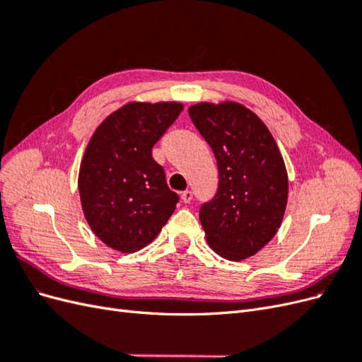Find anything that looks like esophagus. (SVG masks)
<instances>
[{"instance_id": "1", "label": "esophagus", "mask_w": 362, "mask_h": 362, "mask_svg": "<svg viewBox=\"0 0 362 362\" xmlns=\"http://www.w3.org/2000/svg\"><path fill=\"white\" fill-rule=\"evenodd\" d=\"M192 199H193V192H192V190H185V192H182V194H181V201H182L184 204H189Z\"/></svg>"}]
</instances>
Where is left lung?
<instances>
[{
	"label": "left lung",
	"instance_id": "1",
	"mask_svg": "<svg viewBox=\"0 0 362 362\" xmlns=\"http://www.w3.org/2000/svg\"><path fill=\"white\" fill-rule=\"evenodd\" d=\"M189 116L217 161L216 194L201 205L206 242L218 255H255L278 233L287 206L288 178L275 139L249 108L196 104Z\"/></svg>",
	"mask_w": 362,
	"mask_h": 362
}]
</instances>
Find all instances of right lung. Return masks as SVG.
<instances>
[{
    "mask_svg": "<svg viewBox=\"0 0 362 362\" xmlns=\"http://www.w3.org/2000/svg\"><path fill=\"white\" fill-rule=\"evenodd\" d=\"M182 112L178 103L127 104L98 127L84 152L78 189L92 231L120 252L151 243L180 196L152 148Z\"/></svg>",
    "mask_w": 362,
    "mask_h": 362,
    "instance_id": "obj_1",
    "label": "right lung"
}]
</instances>
